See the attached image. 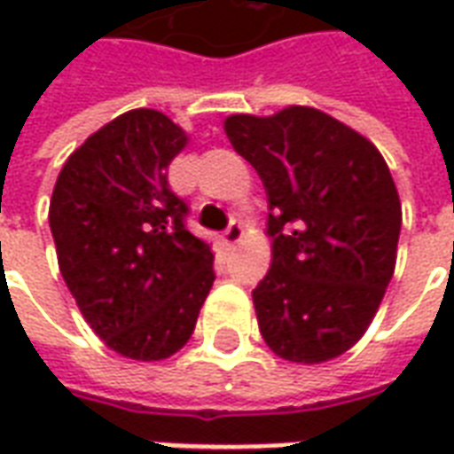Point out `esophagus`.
Masks as SVG:
<instances>
[{"label":"esophagus","mask_w":454,"mask_h":454,"mask_svg":"<svg viewBox=\"0 0 454 454\" xmlns=\"http://www.w3.org/2000/svg\"><path fill=\"white\" fill-rule=\"evenodd\" d=\"M243 238H246V231H243V226L240 223H231V226L226 228V233H223V243H226L228 247H236L243 243Z\"/></svg>","instance_id":"obj_1"}]
</instances>
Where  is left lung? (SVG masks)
Returning a JSON list of instances; mask_svg holds the SVG:
<instances>
[{
  "instance_id": "obj_1",
  "label": "left lung",
  "mask_w": 454,
  "mask_h": 454,
  "mask_svg": "<svg viewBox=\"0 0 454 454\" xmlns=\"http://www.w3.org/2000/svg\"><path fill=\"white\" fill-rule=\"evenodd\" d=\"M267 192L272 265L253 292L277 357L321 364L370 328L396 267L401 199L370 138L314 106L223 121Z\"/></svg>"
}]
</instances>
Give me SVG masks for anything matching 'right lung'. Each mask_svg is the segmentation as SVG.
Returning a JSON list of instances; mask_svg holds the SVG:
<instances>
[{"label":"right lung","mask_w":454,"mask_h":454,"mask_svg":"<svg viewBox=\"0 0 454 454\" xmlns=\"http://www.w3.org/2000/svg\"><path fill=\"white\" fill-rule=\"evenodd\" d=\"M187 145L169 116L130 109L65 160L53 187L60 275L90 328L129 360L182 350L214 285L211 246L189 233L187 204L168 184Z\"/></svg>","instance_id":"obj_1"}]
</instances>
